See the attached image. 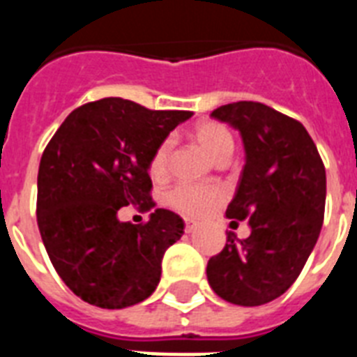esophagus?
<instances>
[{
  "instance_id": "1",
  "label": "esophagus",
  "mask_w": 357,
  "mask_h": 357,
  "mask_svg": "<svg viewBox=\"0 0 357 357\" xmlns=\"http://www.w3.org/2000/svg\"><path fill=\"white\" fill-rule=\"evenodd\" d=\"M196 226H198L196 220H192V218H185V229H187V231H192Z\"/></svg>"
}]
</instances>
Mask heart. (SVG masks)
I'll use <instances>...</instances> for the list:
<instances>
[{
    "label": "heart",
    "mask_w": 357,
    "mask_h": 357,
    "mask_svg": "<svg viewBox=\"0 0 357 357\" xmlns=\"http://www.w3.org/2000/svg\"><path fill=\"white\" fill-rule=\"evenodd\" d=\"M192 137L204 148L207 155L218 165L228 161L229 155L234 153V135L224 123L215 122V120H202V122L195 123ZM170 150H172L170 139H162L155 146V150L151 151L150 161H148V172L153 179H162L167 176ZM218 198H220V192L213 187L179 183L168 190L165 202H167V206L185 217H200L217 204Z\"/></svg>",
    "instance_id": "b5f03b06"
}]
</instances>
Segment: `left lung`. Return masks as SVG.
I'll use <instances>...</instances> for the list:
<instances>
[{"label":"left lung","instance_id":"obj_1","mask_svg":"<svg viewBox=\"0 0 357 357\" xmlns=\"http://www.w3.org/2000/svg\"><path fill=\"white\" fill-rule=\"evenodd\" d=\"M211 116L243 135L246 162L226 217L248 218L252 234L237 241L229 231L207 280L229 304H266L293 285L321 234L324 162L304 126L265 103H228Z\"/></svg>","mask_w":357,"mask_h":357}]
</instances>
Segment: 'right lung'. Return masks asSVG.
I'll return each mask as SVG.
<instances>
[{"mask_svg": "<svg viewBox=\"0 0 357 357\" xmlns=\"http://www.w3.org/2000/svg\"><path fill=\"white\" fill-rule=\"evenodd\" d=\"M189 111H151L122 98L74 109L38 167L36 222L52 265L75 296L103 310L146 300L161 280L162 255L183 220L155 209L142 224L120 222L123 206L155 207L148 161Z\"/></svg>", "mask_w": 357, "mask_h": 357, "instance_id": "right-lung-1", "label": "right lung"}]
</instances>
